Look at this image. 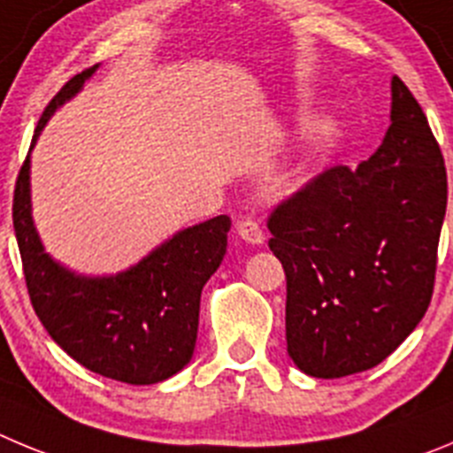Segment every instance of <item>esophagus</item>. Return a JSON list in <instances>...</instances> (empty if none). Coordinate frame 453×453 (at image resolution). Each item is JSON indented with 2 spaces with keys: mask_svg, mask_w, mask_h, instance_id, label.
Wrapping results in <instances>:
<instances>
[{
  "mask_svg": "<svg viewBox=\"0 0 453 453\" xmlns=\"http://www.w3.org/2000/svg\"><path fill=\"white\" fill-rule=\"evenodd\" d=\"M236 234L242 236L243 242L252 243V246L264 243V230L259 226V221H255V219H242V221L236 223Z\"/></svg>",
  "mask_w": 453,
  "mask_h": 453,
  "instance_id": "34e87169",
  "label": "esophagus"
}]
</instances>
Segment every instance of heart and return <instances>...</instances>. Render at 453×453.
<instances>
[{"label":"heart","mask_w":453,"mask_h":453,"mask_svg":"<svg viewBox=\"0 0 453 453\" xmlns=\"http://www.w3.org/2000/svg\"><path fill=\"white\" fill-rule=\"evenodd\" d=\"M297 176V169L296 171H293V173H288V176L287 178H282V180H291V178H296Z\"/></svg>","instance_id":"obj_1"}]
</instances>
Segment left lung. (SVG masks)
I'll return each mask as SVG.
<instances>
[{"label": "left lung", "instance_id": "obj_1", "mask_svg": "<svg viewBox=\"0 0 453 453\" xmlns=\"http://www.w3.org/2000/svg\"><path fill=\"white\" fill-rule=\"evenodd\" d=\"M390 126L365 162L332 166L268 217L287 273V349L309 377L374 368L418 327L434 296L447 210L440 146L393 76Z\"/></svg>", "mask_w": 453, "mask_h": 453}]
</instances>
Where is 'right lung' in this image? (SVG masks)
I'll return each mask as SVG.
<instances>
[{
  "label": "right lung",
  "mask_w": 453,
  "mask_h": 453,
  "mask_svg": "<svg viewBox=\"0 0 453 453\" xmlns=\"http://www.w3.org/2000/svg\"><path fill=\"white\" fill-rule=\"evenodd\" d=\"M95 69L69 79L49 101L31 149ZM28 169L27 156L15 182L13 227L28 297L49 336L81 365L124 384H157L180 372L196 348L201 291L223 262L230 217L180 230L124 273L76 275L44 252L31 217Z\"/></svg>",
  "instance_id": "obj_1"
}]
</instances>
